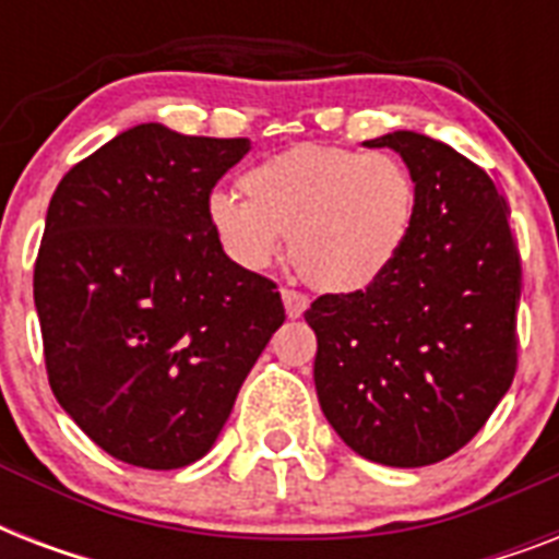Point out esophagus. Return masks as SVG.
<instances>
[{
  "instance_id": "1",
  "label": "esophagus",
  "mask_w": 559,
  "mask_h": 559,
  "mask_svg": "<svg viewBox=\"0 0 559 559\" xmlns=\"http://www.w3.org/2000/svg\"><path fill=\"white\" fill-rule=\"evenodd\" d=\"M281 298H284V310H287L289 319H298V316L305 313L307 307H310V298L305 293H298V289L284 287L281 289Z\"/></svg>"
}]
</instances>
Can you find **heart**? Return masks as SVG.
Returning a JSON list of instances; mask_svg holds the SVG:
<instances>
[{
  "label": "heart",
  "mask_w": 559,
  "mask_h": 559,
  "mask_svg": "<svg viewBox=\"0 0 559 559\" xmlns=\"http://www.w3.org/2000/svg\"><path fill=\"white\" fill-rule=\"evenodd\" d=\"M246 197H209V226L249 270L289 243L296 272L322 293H359L385 278L417 219V182L403 159L331 144H301L240 177Z\"/></svg>",
  "instance_id": "heart-1"
}]
</instances>
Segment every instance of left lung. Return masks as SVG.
Instances as JSON below:
<instances>
[{"mask_svg":"<svg viewBox=\"0 0 559 559\" xmlns=\"http://www.w3.org/2000/svg\"><path fill=\"white\" fill-rule=\"evenodd\" d=\"M391 147L417 182V219L385 278L319 296L313 380L328 424L362 459L426 467L493 415L516 373L522 266L508 202L450 144L397 130Z\"/></svg>","mask_w":559,"mask_h":559,"instance_id":"8db88e82","label":"left lung"}]
</instances>
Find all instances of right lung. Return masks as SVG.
Returning <instances> with one entry per match:
<instances>
[{
	"mask_svg": "<svg viewBox=\"0 0 559 559\" xmlns=\"http://www.w3.org/2000/svg\"><path fill=\"white\" fill-rule=\"evenodd\" d=\"M249 139L139 124L78 162L34 263L48 385L112 459L177 469L214 447L284 324L278 287L223 252L209 197Z\"/></svg>",
	"mask_w": 559,
	"mask_h": 559,
	"instance_id": "right-lung-1",
	"label": "right lung"
}]
</instances>
